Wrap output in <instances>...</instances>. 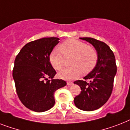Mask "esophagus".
Here are the masks:
<instances>
[{"mask_svg": "<svg viewBox=\"0 0 130 130\" xmlns=\"http://www.w3.org/2000/svg\"><path fill=\"white\" fill-rule=\"evenodd\" d=\"M67 83V85H73V82H68Z\"/></svg>", "mask_w": 130, "mask_h": 130, "instance_id": "obj_1", "label": "esophagus"}]
</instances>
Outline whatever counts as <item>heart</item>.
I'll use <instances>...</instances> for the list:
<instances>
[{
    "instance_id": "heart-1",
    "label": "heart",
    "mask_w": 130,
    "mask_h": 130,
    "mask_svg": "<svg viewBox=\"0 0 130 130\" xmlns=\"http://www.w3.org/2000/svg\"><path fill=\"white\" fill-rule=\"evenodd\" d=\"M61 53L53 51L49 55V61L55 69L60 71L65 64V58L72 57L69 64L59 73L60 77L66 80L75 79L80 75L91 72L97 65L98 53L95 48L88 46L79 40L69 39L64 41L59 46Z\"/></svg>"
}]
</instances>
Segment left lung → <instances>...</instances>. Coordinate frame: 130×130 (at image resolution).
Here are the masks:
<instances>
[{
	"mask_svg": "<svg viewBox=\"0 0 130 130\" xmlns=\"http://www.w3.org/2000/svg\"><path fill=\"white\" fill-rule=\"evenodd\" d=\"M81 39L90 43L98 53L95 68L83 80L74 82L81 87V93L74 98L75 106L83 111L98 109L109 100L112 93L117 66L113 53L107 44L93 38Z\"/></svg>",
	"mask_w": 130,
	"mask_h": 130,
	"instance_id": "8db88e82",
	"label": "left lung"
}]
</instances>
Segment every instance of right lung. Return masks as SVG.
<instances>
[{
	"mask_svg": "<svg viewBox=\"0 0 130 130\" xmlns=\"http://www.w3.org/2000/svg\"><path fill=\"white\" fill-rule=\"evenodd\" d=\"M59 40L47 37L29 42L14 60L12 77L18 97L25 107L36 112L53 107L55 91L67 85L63 79H53L57 73L49 55Z\"/></svg>",
	"mask_w": 130,
	"mask_h": 130,
	"instance_id": "obj_1",
	"label": "right lung"
}]
</instances>
